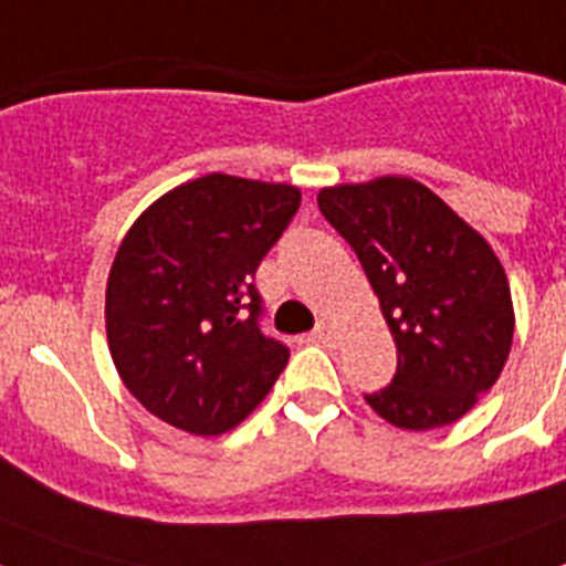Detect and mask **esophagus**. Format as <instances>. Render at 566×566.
I'll list each match as a JSON object with an SVG mask.
<instances>
[{"instance_id": "34e87169", "label": "esophagus", "mask_w": 566, "mask_h": 566, "mask_svg": "<svg viewBox=\"0 0 566 566\" xmlns=\"http://www.w3.org/2000/svg\"><path fill=\"white\" fill-rule=\"evenodd\" d=\"M312 337L317 339V343L332 345L334 339H337V332H334V326H332V323H328V319H319L317 326H314V334H312Z\"/></svg>"}]
</instances>
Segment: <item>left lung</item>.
<instances>
[{
  "label": "left lung",
  "instance_id": "left-lung-1",
  "mask_svg": "<svg viewBox=\"0 0 566 566\" xmlns=\"http://www.w3.org/2000/svg\"><path fill=\"white\" fill-rule=\"evenodd\" d=\"M357 252L397 343V374L365 402L402 431L442 428L479 402L513 345L502 260L437 192L402 175L319 189Z\"/></svg>",
  "mask_w": 566,
  "mask_h": 566
}]
</instances>
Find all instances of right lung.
<instances>
[{
    "label": "right lung",
    "mask_w": 566,
    "mask_h": 566,
    "mask_svg": "<svg viewBox=\"0 0 566 566\" xmlns=\"http://www.w3.org/2000/svg\"><path fill=\"white\" fill-rule=\"evenodd\" d=\"M297 207V187L209 172L129 227L104 319L115 371L149 413L221 437L272 391L289 348L260 332L252 280Z\"/></svg>",
    "instance_id": "add662e5"
}]
</instances>
